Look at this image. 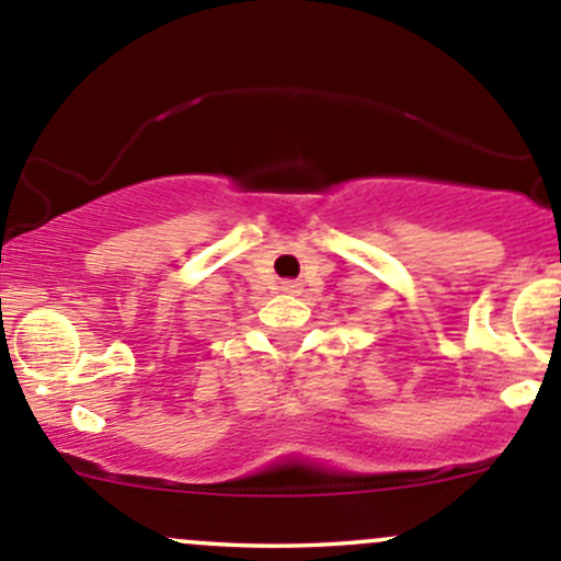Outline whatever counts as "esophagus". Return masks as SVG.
Returning <instances> with one entry per match:
<instances>
[{
    "mask_svg": "<svg viewBox=\"0 0 561 561\" xmlns=\"http://www.w3.org/2000/svg\"><path fill=\"white\" fill-rule=\"evenodd\" d=\"M280 288H283V291H291V294H297V288H299V286H297V283L286 280V283H283V286H280Z\"/></svg>",
    "mask_w": 561,
    "mask_h": 561,
    "instance_id": "1",
    "label": "esophagus"
}]
</instances>
